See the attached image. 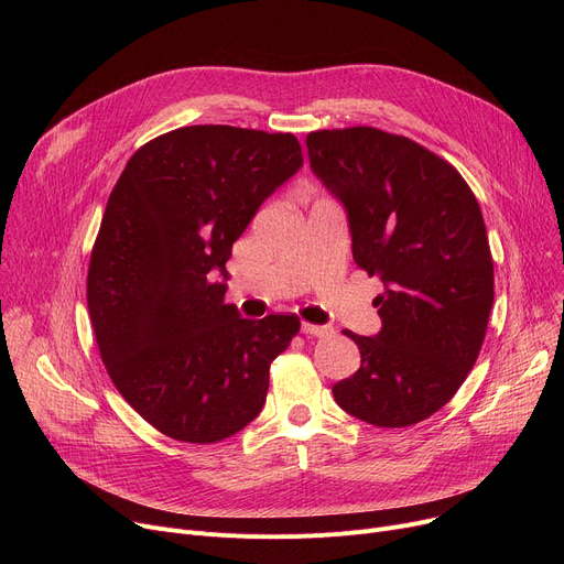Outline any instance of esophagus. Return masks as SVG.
<instances>
[{"mask_svg": "<svg viewBox=\"0 0 564 564\" xmlns=\"http://www.w3.org/2000/svg\"><path fill=\"white\" fill-rule=\"evenodd\" d=\"M302 332H304L306 336H315V338H327V336L334 334L332 327H319V324H311V322H304V324H302Z\"/></svg>", "mask_w": 564, "mask_h": 564, "instance_id": "obj_1", "label": "esophagus"}]
</instances>
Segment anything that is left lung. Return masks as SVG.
<instances>
[{"mask_svg": "<svg viewBox=\"0 0 564 564\" xmlns=\"http://www.w3.org/2000/svg\"><path fill=\"white\" fill-rule=\"evenodd\" d=\"M306 145L313 173L345 205L354 262L383 283L381 332H343L361 368L334 398L370 425H416L453 400L485 343L494 260L480 205L451 162L402 134L317 130Z\"/></svg>", "mask_w": 564, "mask_h": 564, "instance_id": "1", "label": "left lung"}]
</instances>
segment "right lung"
<instances>
[{
	"label": "right lung",
	"mask_w": 564,
	"mask_h": 564,
	"mask_svg": "<svg viewBox=\"0 0 564 564\" xmlns=\"http://www.w3.org/2000/svg\"><path fill=\"white\" fill-rule=\"evenodd\" d=\"M304 164L290 132L189 126L143 143L113 185L88 262L102 364L162 434L217 443L264 404L297 315L245 319L224 302L226 260L262 200Z\"/></svg>",
	"instance_id": "add662e5"
}]
</instances>
